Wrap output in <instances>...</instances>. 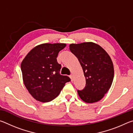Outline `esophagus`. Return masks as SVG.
Instances as JSON below:
<instances>
[{"instance_id":"34e87169","label":"esophagus","mask_w":133,"mask_h":133,"mask_svg":"<svg viewBox=\"0 0 133 133\" xmlns=\"http://www.w3.org/2000/svg\"><path fill=\"white\" fill-rule=\"evenodd\" d=\"M70 78H71V82H72V81H73V75H71L70 76Z\"/></svg>"}]
</instances>
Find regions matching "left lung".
I'll use <instances>...</instances> for the list:
<instances>
[{
  "label": "left lung",
  "mask_w": 133,
  "mask_h": 133,
  "mask_svg": "<svg viewBox=\"0 0 133 133\" xmlns=\"http://www.w3.org/2000/svg\"><path fill=\"white\" fill-rule=\"evenodd\" d=\"M70 50L77 57L85 78V85L77 90L85 103L100 100L111 87L114 78V67L111 58L102 47L93 42L71 44Z\"/></svg>",
  "instance_id": "obj_1"
}]
</instances>
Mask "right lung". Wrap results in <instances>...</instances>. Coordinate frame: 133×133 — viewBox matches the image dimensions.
<instances>
[{"mask_svg":"<svg viewBox=\"0 0 133 133\" xmlns=\"http://www.w3.org/2000/svg\"><path fill=\"white\" fill-rule=\"evenodd\" d=\"M64 43H44L33 48L21 64L24 84L36 100L49 102L57 97L70 81L61 75V64L57 62L58 54L66 47Z\"/></svg>","mask_w":133,"mask_h":133,"instance_id":"obj_1","label":"right lung"}]
</instances>
